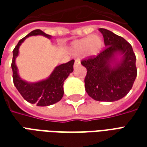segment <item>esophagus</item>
<instances>
[{"label": "esophagus", "mask_w": 147, "mask_h": 147, "mask_svg": "<svg viewBox=\"0 0 147 147\" xmlns=\"http://www.w3.org/2000/svg\"><path fill=\"white\" fill-rule=\"evenodd\" d=\"M79 64H80V59H76V60L75 61V64H74V66H75V67H76V66H78Z\"/></svg>", "instance_id": "obj_1"}]
</instances>
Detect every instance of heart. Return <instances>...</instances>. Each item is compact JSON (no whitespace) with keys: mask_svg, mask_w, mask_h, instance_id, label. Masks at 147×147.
<instances>
[{"mask_svg":"<svg viewBox=\"0 0 147 147\" xmlns=\"http://www.w3.org/2000/svg\"><path fill=\"white\" fill-rule=\"evenodd\" d=\"M103 46L102 39L98 35H90L84 38L77 40L72 43L71 50L76 54H80L85 52L88 56L98 54Z\"/></svg>","mask_w":147,"mask_h":147,"instance_id":"heart-1","label":"heart"}]
</instances>
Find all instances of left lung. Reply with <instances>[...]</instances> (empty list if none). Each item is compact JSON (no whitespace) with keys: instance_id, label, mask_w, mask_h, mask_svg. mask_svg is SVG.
Wrapping results in <instances>:
<instances>
[{"instance_id":"obj_1","label":"left lung","mask_w":147,"mask_h":147,"mask_svg":"<svg viewBox=\"0 0 147 147\" xmlns=\"http://www.w3.org/2000/svg\"><path fill=\"white\" fill-rule=\"evenodd\" d=\"M106 48L97 56L81 61L86 68L85 89L88 95L99 102H115L127 94L137 76L136 57L132 47L122 37L100 28ZM122 54L121 62L113 66L115 56Z\"/></svg>"}]
</instances>
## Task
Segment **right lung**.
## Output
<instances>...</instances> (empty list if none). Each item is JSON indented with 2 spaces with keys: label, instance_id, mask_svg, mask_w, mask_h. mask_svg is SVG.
Here are the masks:
<instances>
[{
  "label": "right lung",
  "instance_id": "1",
  "mask_svg": "<svg viewBox=\"0 0 147 147\" xmlns=\"http://www.w3.org/2000/svg\"><path fill=\"white\" fill-rule=\"evenodd\" d=\"M33 35H43L50 38V35L44 33L41 30H34L20 40L16 46L13 49V57L11 62L12 78L15 86L20 93L22 97L31 104H36L38 106H47L59 102L64 95V80H66L71 72L73 71V64L75 61H68L56 67L47 80H42L34 83H29L20 78L18 76L17 67L15 63L16 57L19 54V48L21 43L27 37Z\"/></svg>",
  "mask_w": 147,
  "mask_h": 147
}]
</instances>
